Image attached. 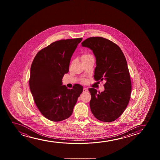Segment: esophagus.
I'll return each instance as SVG.
<instances>
[{
    "mask_svg": "<svg viewBox=\"0 0 160 160\" xmlns=\"http://www.w3.org/2000/svg\"><path fill=\"white\" fill-rule=\"evenodd\" d=\"M88 89L86 88H83V93H88Z\"/></svg>",
    "mask_w": 160,
    "mask_h": 160,
    "instance_id": "esophagus-1",
    "label": "esophagus"
}]
</instances>
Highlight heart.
<instances>
[{
	"label": "heart",
	"mask_w": 160,
	"mask_h": 160,
	"mask_svg": "<svg viewBox=\"0 0 160 160\" xmlns=\"http://www.w3.org/2000/svg\"><path fill=\"white\" fill-rule=\"evenodd\" d=\"M93 58V56L91 53L88 52L83 53V54L81 55V59L82 61L86 60V59H89V58Z\"/></svg>",
	"instance_id": "b5f03b06"
}]
</instances>
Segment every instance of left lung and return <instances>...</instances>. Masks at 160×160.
Instances as JSON below:
<instances>
[{
  "label": "left lung",
  "mask_w": 160,
  "mask_h": 160,
  "mask_svg": "<svg viewBox=\"0 0 160 160\" xmlns=\"http://www.w3.org/2000/svg\"><path fill=\"white\" fill-rule=\"evenodd\" d=\"M81 44L96 57L94 80L106 81L103 92L88 88L91 112L99 121L112 122L122 114L131 98V80L125 55L118 45L103 37L88 38Z\"/></svg>",
  "instance_id": "left-lung-1"
}]
</instances>
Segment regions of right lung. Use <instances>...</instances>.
<instances>
[{
	"label": "right lung",
	"instance_id": "1",
	"mask_svg": "<svg viewBox=\"0 0 160 160\" xmlns=\"http://www.w3.org/2000/svg\"><path fill=\"white\" fill-rule=\"evenodd\" d=\"M82 39L53 42L40 50L33 59L29 80L30 90L38 109L49 120L58 122L69 118L82 92L83 88L79 84L68 89L62 82L64 75L69 72L72 53Z\"/></svg>",
	"mask_w": 160,
	"mask_h": 160
}]
</instances>
